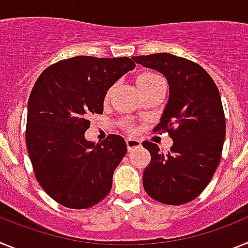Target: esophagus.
Segmentation results:
<instances>
[{
	"mask_svg": "<svg viewBox=\"0 0 248 248\" xmlns=\"http://www.w3.org/2000/svg\"><path fill=\"white\" fill-rule=\"evenodd\" d=\"M126 148H128V150H133V149H138L141 146V143H140V140L138 139H126Z\"/></svg>",
	"mask_w": 248,
	"mask_h": 248,
	"instance_id": "34e87169",
	"label": "esophagus"
}]
</instances>
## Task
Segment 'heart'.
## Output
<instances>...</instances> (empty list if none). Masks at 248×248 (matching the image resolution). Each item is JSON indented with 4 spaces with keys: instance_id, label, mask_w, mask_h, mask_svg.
I'll return each mask as SVG.
<instances>
[{
    "instance_id": "obj_1",
    "label": "heart",
    "mask_w": 248,
    "mask_h": 248,
    "mask_svg": "<svg viewBox=\"0 0 248 248\" xmlns=\"http://www.w3.org/2000/svg\"><path fill=\"white\" fill-rule=\"evenodd\" d=\"M161 84H164L163 78H161L159 74L153 73V72H146V73L140 74V76L137 78L138 88H139V91L141 92L144 95ZM110 93H111V89L110 91H108V93H107V95H105V99H108V98L110 97ZM123 126H124L128 131L134 130L130 123L128 122H123Z\"/></svg>"
}]
</instances>
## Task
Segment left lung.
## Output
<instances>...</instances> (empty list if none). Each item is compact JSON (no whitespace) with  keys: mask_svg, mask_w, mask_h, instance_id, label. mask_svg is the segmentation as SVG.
I'll list each match as a JSON object with an SVG mask.
<instances>
[{"mask_svg":"<svg viewBox=\"0 0 248 248\" xmlns=\"http://www.w3.org/2000/svg\"><path fill=\"white\" fill-rule=\"evenodd\" d=\"M133 59L165 76L169 102L154 131H168L174 140L168 154L143 143L151 155L144 189L159 202L184 205L205 190L220 164L226 135L220 92L200 64L183 57L155 53Z\"/></svg>","mask_w":248,"mask_h":248,"instance_id":"left-lung-1","label":"left lung"}]
</instances>
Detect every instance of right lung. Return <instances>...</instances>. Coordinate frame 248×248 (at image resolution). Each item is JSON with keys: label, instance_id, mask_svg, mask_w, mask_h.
<instances>
[{"label": "right lung", "instance_id": "1", "mask_svg": "<svg viewBox=\"0 0 248 248\" xmlns=\"http://www.w3.org/2000/svg\"><path fill=\"white\" fill-rule=\"evenodd\" d=\"M135 68L128 57L78 56L49 65L28 99L26 145L37 181L69 209H88L110 192L125 140L110 134L100 144L84 138L92 114L103 113L105 94Z\"/></svg>", "mask_w": 248, "mask_h": 248}]
</instances>
